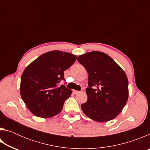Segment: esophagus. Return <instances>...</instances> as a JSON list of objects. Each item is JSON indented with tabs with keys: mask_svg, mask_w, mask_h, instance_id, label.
<instances>
[{
	"mask_svg": "<svg viewBox=\"0 0 150 150\" xmlns=\"http://www.w3.org/2000/svg\"><path fill=\"white\" fill-rule=\"evenodd\" d=\"M73 93L74 94H78L79 93H80V91H75V90H73Z\"/></svg>",
	"mask_w": 150,
	"mask_h": 150,
	"instance_id": "1",
	"label": "esophagus"
}]
</instances>
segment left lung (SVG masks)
<instances>
[{
    "instance_id": "1",
    "label": "left lung",
    "mask_w": 150,
    "mask_h": 150,
    "mask_svg": "<svg viewBox=\"0 0 150 150\" xmlns=\"http://www.w3.org/2000/svg\"><path fill=\"white\" fill-rule=\"evenodd\" d=\"M77 61L88 74V99L81 106L83 112L99 122L112 120L128 100V80L125 72L103 52H87L79 55Z\"/></svg>"
}]
</instances>
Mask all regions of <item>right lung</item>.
Wrapping results in <instances>:
<instances>
[{"mask_svg":"<svg viewBox=\"0 0 150 150\" xmlns=\"http://www.w3.org/2000/svg\"><path fill=\"white\" fill-rule=\"evenodd\" d=\"M77 56L62 51H51L40 55L24 69L20 81V95L30 111L41 118L53 117L62 111L72 91L65 85L64 71Z\"/></svg>","mask_w":150,"mask_h":150,"instance_id":"1","label":"right lung"}]
</instances>
